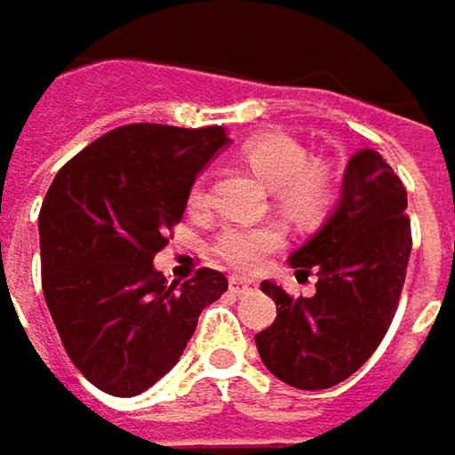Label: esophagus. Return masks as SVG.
<instances>
[{
	"label": "esophagus",
	"mask_w": 455,
	"mask_h": 455,
	"mask_svg": "<svg viewBox=\"0 0 455 455\" xmlns=\"http://www.w3.org/2000/svg\"><path fill=\"white\" fill-rule=\"evenodd\" d=\"M228 290H231L234 295H244V292L252 290V282L244 279V276H231V279H228Z\"/></svg>",
	"instance_id": "obj_1"
}]
</instances>
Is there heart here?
<instances>
[{
    "instance_id": "heart-1",
    "label": "heart",
    "mask_w": 455,
    "mask_h": 455,
    "mask_svg": "<svg viewBox=\"0 0 455 455\" xmlns=\"http://www.w3.org/2000/svg\"><path fill=\"white\" fill-rule=\"evenodd\" d=\"M247 163L263 176L284 213L298 221L321 219L334 200V179L326 165L311 163L308 149L292 137L268 134L252 139L244 147ZM205 203V187L195 184L189 192V208H200ZM284 244V231L279 224H255V227H227L213 250L228 266L242 271H255L266 263L271 252Z\"/></svg>"
}]
</instances>
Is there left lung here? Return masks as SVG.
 Returning a JSON list of instances; mask_svg holds the SVG:
<instances>
[{
    "label": "left lung",
    "instance_id": "1",
    "mask_svg": "<svg viewBox=\"0 0 455 455\" xmlns=\"http://www.w3.org/2000/svg\"><path fill=\"white\" fill-rule=\"evenodd\" d=\"M406 187L377 149L350 157L334 213L290 255L295 274H316L314 298L274 282L276 321L255 334L266 369L298 390H326L355 374L387 334L411 255Z\"/></svg>",
    "mask_w": 455,
    "mask_h": 455
}]
</instances>
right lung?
Returning a JSON list of instances; mask_svg holds the SVG:
<instances>
[{"label": "right lung", "instance_id": "add662e5", "mask_svg": "<svg viewBox=\"0 0 455 455\" xmlns=\"http://www.w3.org/2000/svg\"><path fill=\"white\" fill-rule=\"evenodd\" d=\"M221 126H121L68 160L42 203V287L73 366L102 393L132 398L181 358L221 271L179 284L152 266L189 189L227 144Z\"/></svg>", "mask_w": 455, "mask_h": 455}]
</instances>
